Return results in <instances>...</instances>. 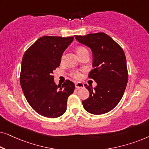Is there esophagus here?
<instances>
[{
    "instance_id": "obj_1",
    "label": "esophagus",
    "mask_w": 149,
    "mask_h": 149,
    "mask_svg": "<svg viewBox=\"0 0 149 149\" xmlns=\"http://www.w3.org/2000/svg\"><path fill=\"white\" fill-rule=\"evenodd\" d=\"M75 87H76V88H77V89L83 88V87H84V85H83V83H82L78 82V83H75Z\"/></svg>"
}]
</instances>
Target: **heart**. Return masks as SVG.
Wrapping results in <instances>:
<instances>
[{
	"label": "heart",
	"instance_id": "heart-1",
	"mask_svg": "<svg viewBox=\"0 0 149 149\" xmlns=\"http://www.w3.org/2000/svg\"><path fill=\"white\" fill-rule=\"evenodd\" d=\"M84 50H87V49L85 47H77L76 51H77V54H78V53L82 52V51H84ZM71 75L76 79H79L81 77L80 72H78V71H76V70L72 71V72H71Z\"/></svg>",
	"mask_w": 149,
	"mask_h": 149
}]
</instances>
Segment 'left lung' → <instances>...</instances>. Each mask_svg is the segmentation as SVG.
<instances>
[{
	"label": "left lung",
	"instance_id": "obj_1",
	"mask_svg": "<svg viewBox=\"0 0 149 149\" xmlns=\"http://www.w3.org/2000/svg\"><path fill=\"white\" fill-rule=\"evenodd\" d=\"M74 37L92 52L93 69L89 78L97 83L94 88L85 85L89 97L83 101V108L93 115L107 113L119 104L127 85L128 73L123 49L104 32Z\"/></svg>",
	"mask_w": 149,
	"mask_h": 149
}]
</instances>
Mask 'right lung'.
I'll return each instance as SVG.
<instances>
[{
    "mask_svg": "<svg viewBox=\"0 0 149 149\" xmlns=\"http://www.w3.org/2000/svg\"><path fill=\"white\" fill-rule=\"evenodd\" d=\"M73 39V36H43L26 51L22 58V91L30 107L43 117L62 116L66 111L68 97L74 90L72 81L66 80L62 85H57L52 75Z\"/></svg>",
    "mask_w": 149,
    "mask_h": 149,
    "instance_id": "1",
    "label": "right lung"
}]
</instances>
